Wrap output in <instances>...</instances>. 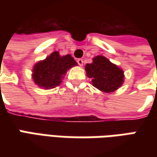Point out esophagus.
I'll use <instances>...</instances> for the list:
<instances>
[{
    "label": "esophagus",
    "mask_w": 157,
    "mask_h": 157,
    "mask_svg": "<svg viewBox=\"0 0 157 157\" xmlns=\"http://www.w3.org/2000/svg\"><path fill=\"white\" fill-rule=\"evenodd\" d=\"M77 63H78V65H83V59H81V58H78L77 59Z\"/></svg>",
    "instance_id": "1"
}]
</instances>
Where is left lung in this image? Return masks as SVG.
<instances>
[{
	"label": "left lung",
	"instance_id": "left-lung-1",
	"mask_svg": "<svg viewBox=\"0 0 157 157\" xmlns=\"http://www.w3.org/2000/svg\"><path fill=\"white\" fill-rule=\"evenodd\" d=\"M88 78L94 87L105 93H113L123 83V71L103 56H97L86 65Z\"/></svg>",
	"mask_w": 157,
	"mask_h": 157
}]
</instances>
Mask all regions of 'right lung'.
Here are the masks:
<instances>
[{
    "mask_svg": "<svg viewBox=\"0 0 157 157\" xmlns=\"http://www.w3.org/2000/svg\"><path fill=\"white\" fill-rule=\"evenodd\" d=\"M75 65L77 62L71 55L61 57L58 52H55L34 66L32 77L40 87L54 88L60 85L61 78L66 71Z\"/></svg>",
    "mask_w": 157,
    "mask_h": 157,
    "instance_id": "add662e5",
    "label": "right lung"
}]
</instances>
